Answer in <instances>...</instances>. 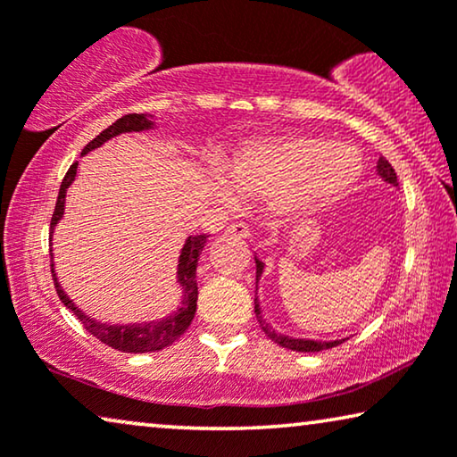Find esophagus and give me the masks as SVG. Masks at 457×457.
Instances as JSON below:
<instances>
[{"instance_id":"1","label":"esophagus","mask_w":457,"mask_h":457,"mask_svg":"<svg viewBox=\"0 0 457 457\" xmlns=\"http://www.w3.org/2000/svg\"><path fill=\"white\" fill-rule=\"evenodd\" d=\"M249 233H252V230H249V227H247L245 222H233L227 228V235L228 237H239V239H247Z\"/></svg>"}]
</instances>
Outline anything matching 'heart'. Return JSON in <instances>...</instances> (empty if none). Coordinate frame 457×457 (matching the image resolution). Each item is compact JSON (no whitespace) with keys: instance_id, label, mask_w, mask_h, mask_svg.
Here are the masks:
<instances>
[{"instance_id":"b5f03b06","label":"heart","mask_w":457,"mask_h":457,"mask_svg":"<svg viewBox=\"0 0 457 457\" xmlns=\"http://www.w3.org/2000/svg\"><path fill=\"white\" fill-rule=\"evenodd\" d=\"M230 166L241 191L270 197L278 212H299L347 189L360 172V155L343 143L278 135L245 141ZM220 189L235 197L230 180L222 179Z\"/></svg>"}]
</instances>
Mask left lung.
Returning <instances> with one entry per match:
<instances>
[{
    "label": "left lung",
    "instance_id": "1",
    "mask_svg": "<svg viewBox=\"0 0 457 457\" xmlns=\"http://www.w3.org/2000/svg\"><path fill=\"white\" fill-rule=\"evenodd\" d=\"M377 170H378V174L380 177H383L386 183H391L393 187H397L399 183H397V174H395V170H393V166L389 164V160L386 158H383V155H380L378 158V164H377ZM262 270H264V264H262V262L255 258V280H258L260 277H262ZM255 318H258V322H260V327H262V330H264V333L270 337V339L274 341V343H278V345H283V347H287V349H293V352H322V349H330V347H335V345H339V343H343V341H328V343H324V341H305V339H293V337H287V335H280V333H277V330H274L270 324H266V320L264 318H262V310H260V303H258V299H255Z\"/></svg>",
    "mask_w": 457,
    "mask_h": 457
}]
</instances>
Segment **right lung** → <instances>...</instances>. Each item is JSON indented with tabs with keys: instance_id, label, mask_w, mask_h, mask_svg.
<instances>
[{
	"instance_id": "1",
	"label": "right lung",
	"mask_w": 457,
	"mask_h": 457,
	"mask_svg": "<svg viewBox=\"0 0 457 457\" xmlns=\"http://www.w3.org/2000/svg\"><path fill=\"white\" fill-rule=\"evenodd\" d=\"M152 127H154V122L149 120L147 114H127V116L118 118L114 124H110L108 129L102 130V133H99L96 139L87 143L83 154L91 152V149L99 147L102 143H105L108 139H112V137H116L120 133H139V130H147ZM77 168H79V162H74V164L68 168L66 177L60 185L58 202H55V210L52 214V224H49L52 233H54L55 224L60 222V218L64 216L66 189L72 185L74 177H77ZM205 239H208V235H191L189 239L185 241V247H183V252H180V258H179V272H177L179 283H180V287H183V293H185L183 305H180V308L174 312V314H170L160 322L102 324V322L93 320V318L87 316L85 312H80L77 305H74L71 299H68L66 293L62 291L58 278H55L54 264H52V277H54L55 291H58L60 302L64 303L66 308H71L74 312V316H77L79 320L83 322V327L89 330L93 337H97L99 341L105 343V345H110L112 349H118V352H124V353L160 352V349L172 345V343L177 341L187 328H189L193 316H195V310H197L195 272H197L199 253H202V249L205 245Z\"/></svg>"
}]
</instances>
